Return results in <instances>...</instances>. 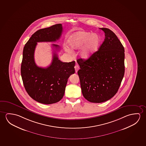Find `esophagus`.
<instances>
[{
  "instance_id": "obj_1",
  "label": "esophagus",
  "mask_w": 146,
  "mask_h": 146,
  "mask_svg": "<svg viewBox=\"0 0 146 146\" xmlns=\"http://www.w3.org/2000/svg\"><path fill=\"white\" fill-rule=\"evenodd\" d=\"M74 68H75V72H76V73H77V71H78V70L79 69V68H80L79 66L78 65H77V64H76Z\"/></svg>"
}]
</instances>
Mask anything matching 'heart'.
<instances>
[{
  "label": "heart",
  "mask_w": 146,
  "mask_h": 146,
  "mask_svg": "<svg viewBox=\"0 0 146 146\" xmlns=\"http://www.w3.org/2000/svg\"><path fill=\"white\" fill-rule=\"evenodd\" d=\"M101 38L98 34L81 31L74 34L68 40V44L72 49H78L83 47L81 56L86 58L91 56L98 49Z\"/></svg>",
  "instance_id": "heart-1"
}]
</instances>
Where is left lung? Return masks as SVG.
Listing matches in <instances>:
<instances>
[{
  "label": "left lung",
  "mask_w": 146,
  "mask_h": 146,
  "mask_svg": "<svg viewBox=\"0 0 146 146\" xmlns=\"http://www.w3.org/2000/svg\"><path fill=\"white\" fill-rule=\"evenodd\" d=\"M105 35L99 50L87 60L79 58L78 71L83 97L92 103L108 101L118 92L125 71L124 48L115 34L102 28Z\"/></svg>",
  "instance_id": "1"
}]
</instances>
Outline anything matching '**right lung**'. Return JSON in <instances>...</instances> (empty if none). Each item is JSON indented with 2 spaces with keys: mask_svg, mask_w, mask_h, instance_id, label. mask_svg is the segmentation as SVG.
<instances>
[{
  "mask_svg": "<svg viewBox=\"0 0 146 146\" xmlns=\"http://www.w3.org/2000/svg\"><path fill=\"white\" fill-rule=\"evenodd\" d=\"M63 31L61 24L39 30L25 44L23 52L21 73L25 90L30 97L40 103L52 104L63 98L70 76L75 73V62H62L54 52L52 64L47 68L38 67L34 61L37 42H55ZM58 50L60 46L52 44Z\"/></svg>",
  "mask_w": 146,
  "mask_h": 146,
  "instance_id": "obj_1",
  "label": "right lung"
}]
</instances>
